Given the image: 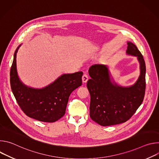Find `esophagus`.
<instances>
[{
    "label": "esophagus",
    "mask_w": 159,
    "mask_h": 159,
    "mask_svg": "<svg viewBox=\"0 0 159 159\" xmlns=\"http://www.w3.org/2000/svg\"><path fill=\"white\" fill-rule=\"evenodd\" d=\"M88 79H89V77H88V75H87V74H84L83 75V76H82V82H84V83H85V82H87V81L88 80Z\"/></svg>",
    "instance_id": "esophagus-1"
}]
</instances>
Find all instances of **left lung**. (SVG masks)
Wrapping results in <instances>:
<instances>
[{
  "mask_svg": "<svg viewBox=\"0 0 159 159\" xmlns=\"http://www.w3.org/2000/svg\"><path fill=\"white\" fill-rule=\"evenodd\" d=\"M126 54L137 58L140 75L130 86L117 84L106 65L95 64L89 69L90 79L87 87L90 96V117L102 126L123 123L128 120L142 104L145 91L146 66L137 47L127 42Z\"/></svg>",
  "mask_w": 159,
  "mask_h": 159,
  "instance_id": "obj_1",
  "label": "left lung"
}]
</instances>
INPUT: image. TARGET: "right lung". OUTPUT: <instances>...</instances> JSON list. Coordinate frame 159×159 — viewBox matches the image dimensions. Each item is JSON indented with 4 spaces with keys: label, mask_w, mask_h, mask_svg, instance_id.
<instances>
[{
    "label": "right lung",
    "mask_w": 159,
    "mask_h": 159,
    "mask_svg": "<svg viewBox=\"0 0 159 159\" xmlns=\"http://www.w3.org/2000/svg\"><path fill=\"white\" fill-rule=\"evenodd\" d=\"M17 48L11 69L10 81L13 94L21 109L30 118L39 121L53 123L63 117L73 90L82 84L83 72L64 74L48 85L36 89L26 85L17 74Z\"/></svg>",
    "instance_id": "right-lung-1"
}]
</instances>
